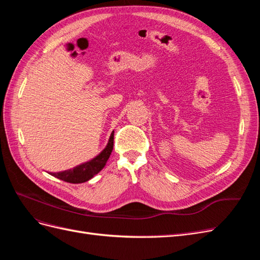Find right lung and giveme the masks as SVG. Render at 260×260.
<instances>
[{
  "label": "right lung",
  "mask_w": 260,
  "mask_h": 260,
  "mask_svg": "<svg viewBox=\"0 0 260 260\" xmlns=\"http://www.w3.org/2000/svg\"><path fill=\"white\" fill-rule=\"evenodd\" d=\"M113 147H114V131L112 132L111 137H109L106 147L96 157H94L93 159L83 162L73 169L59 171V172H50V175L57 179H60L62 181H66V182H69V183H83L85 181H89L90 179H92L105 167L109 156L112 154Z\"/></svg>",
  "instance_id": "obj_1"
}]
</instances>
